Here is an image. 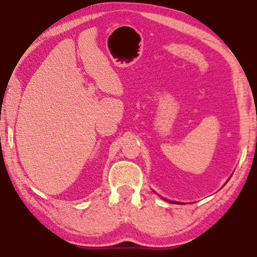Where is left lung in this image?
<instances>
[{
    "mask_svg": "<svg viewBox=\"0 0 257 257\" xmlns=\"http://www.w3.org/2000/svg\"><path fill=\"white\" fill-rule=\"evenodd\" d=\"M171 203H179V202H174V201H170Z\"/></svg>",
    "mask_w": 257,
    "mask_h": 257,
    "instance_id": "obj_1",
    "label": "left lung"
}]
</instances>
